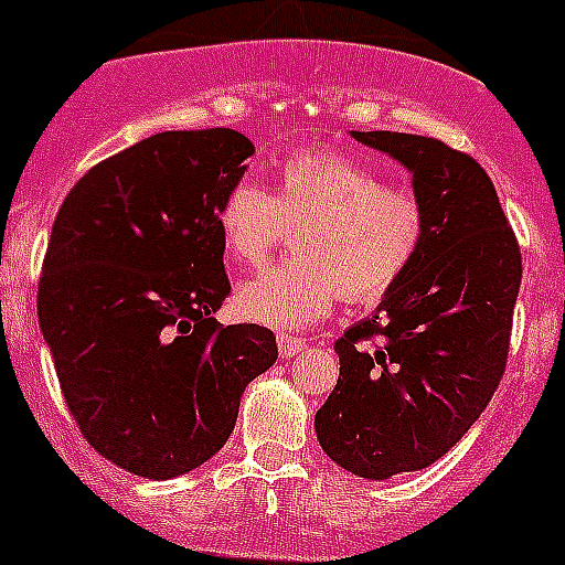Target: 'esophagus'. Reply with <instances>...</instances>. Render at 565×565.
<instances>
[{
	"label": "esophagus",
	"mask_w": 565,
	"mask_h": 565,
	"mask_svg": "<svg viewBox=\"0 0 565 565\" xmlns=\"http://www.w3.org/2000/svg\"><path fill=\"white\" fill-rule=\"evenodd\" d=\"M277 348H279V356L291 359V356H297V353L306 351V339L291 337V333H279Z\"/></svg>",
	"instance_id": "obj_1"
}]
</instances>
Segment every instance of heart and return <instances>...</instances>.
<instances>
[{"label": "heart", "mask_w": 565, "mask_h": 565, "mask_svg": "<svg viewBox=\"0 0 565 565\" xmlns=\"http://www.w3.org/2000/svg\"><path fill=\"white\" fill-rule=\"evenodd\" d=\"M286 228L297 259L246 279L234 311L266 328H308L337 297L379 302L407 277L430 232L422 194L351 154L302 149L282 158L268 189L239 181L217 209L223 252L237 266H263Z\"/></svg>", "instance_id": "obj_1"}]
</instances>
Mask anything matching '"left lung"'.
<instances>
[{"instance_id":"obj_1","label":"left lung","mask_w":565,"mask_h":565,"mask_svg":"<svg viewBox=\"0 0 565 565\" xmlns=\"http://www.w3.org/2000/svg\"><path fill=\"white\" fill-rule=\"evenodd\" d=\"M413 174L430 232L407 277L333 351L322 450L359 478L416 472L461 441L495 393L521 291V246L481 163L436 138L351 132Z\"/></svg>"}]
</instances>
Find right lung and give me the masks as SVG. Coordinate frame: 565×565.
Returning <instances> with one entry per match:
<instances>
[{"label": "right lung", "mask_w": 565, "mask_h": 565, "mask_svg": "<svg viewBox=\"0 0 565 565\" xmlns=\"http://www.w3.org/2000/svg\"><path fill=\"white\" fill-rule=\"evenodd\" d=\"M252 154L234 129L158 132L89 169L50 232L39 326L64 402L135 476L209 461L246 384L277 362L268 328L214 319L232 291L217 209Z\"/></svg>", "instance_id": "right-lung-1"}]
</instances>
